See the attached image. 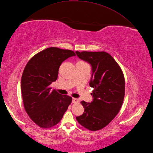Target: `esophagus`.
Instances as JSON below:
<instances>
[{"instance_id":"esophagus-1","label":"esophagus","mask_w":153,"mask_h":153,"mask_svg":"<svg viewBox=\"0 0 153 153\" xmlns=\"http://www.w3.org/2000/svg\"><path fill=\"white\" fill-rule=\"evenodd\" d=\"M78 102H79V100H78L77 99L73 98V99H72V102L73 103H77Z\"/></svg>"}]
</instances>
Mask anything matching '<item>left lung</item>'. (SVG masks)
<instances>
[{
    "label": "left lung",
    "mask_w": 153,
    "mask_h": 153,
    "mask_svg": "<svg viewBox=\"0 0 153 153\" xmlns=\"http://www.w3.org/2000/svg\"><path fill=\"white\" fill-rule=\"evenodd\" d=\"M91 66L93 100L81 101L84 111L76 117L84 127L96 131L108 125L120 111L125 97V78L120 65L106 52H75Z\"/></svg>",
    "instance_id": "left-lung-1"
}]
</instances>
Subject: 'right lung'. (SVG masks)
<instances>
[{"instance_id": "obj_1", "label": "right lung", "mask_w": 153, "mask_h": 153, "mask_svg": "<svg viewBox=\"0 0 153 153\" xmlns=\"http://www.w3.org/2000/svg\"><path fill=\"white\" fill-rule=\"evenodd\" d=\"M74 56L72 51L49 47L33 56L25 67L21 85L24 107L40 127L58 124L72 101L71 97L51 91L50 85L57 80L62 63Z\"/></svg>"}]
</instances>
